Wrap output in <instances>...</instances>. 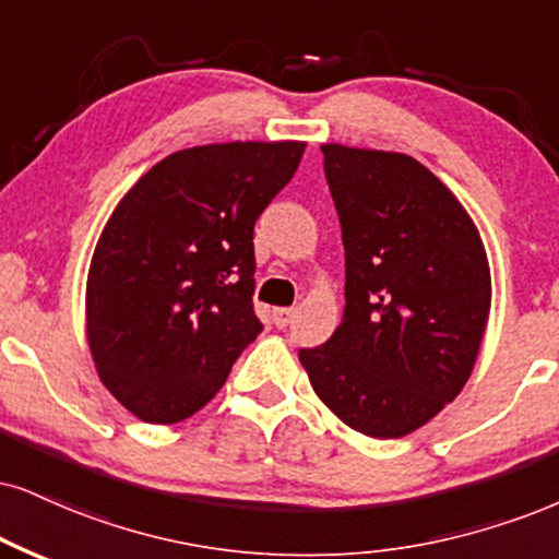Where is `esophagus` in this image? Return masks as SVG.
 I'll return each instance as SVG.
<instances>
[{"label":"esophagus","instance_id":"34e87169","mask_svg":"<svg viewBox=\"0 0 559 559\" xmlns=\"http://www.w3.org/2000/svg\"><path fill=\"white\" fill-rule=\"evenodd\" d=\"M272 319H274V323H277L280 329H285V326H290V323H293L295 311H293V308H274Z\"/></svg>","mask_w":559,"mask_h":559}]
</instances>
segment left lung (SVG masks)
<instances>
[{
  "label": "left lung",
  "mask_w": 559,
  "mask_h": 559,
  "mask_svg": "<svg viewBox=\"0 0 559 559\" xmlns=\"http://www.w3.org/2000/svg\"><path fill=\"white\" fill-rule=\"evenodd\" d=\"M344 243V313L300 362L344 425L402 438L459 396L490 313L477 227L423 163L323 144Z\"/></svg>",
  "instance_id": "1"
}]
</instances>
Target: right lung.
<instances>
[{
    "instance_id": "1",
    "label": "right lung",
    "mask_w": 559,
    "mask_h": 559,
    "mask_svg": "<svg viewBox=\"0 0 559 559\" xmlns=\"http://www.w3.org/2000/svg\"><path fill=\"white\" fill-rule=\"evenodd\" d=\"M302 150H181L108 217L87 274V342L100 381L144 423L174 425L202 409L264 329L251 302L253 225Z\"/></svg>"
}]
</instances>
